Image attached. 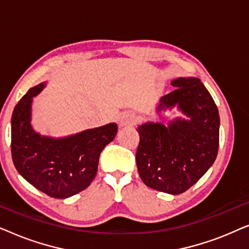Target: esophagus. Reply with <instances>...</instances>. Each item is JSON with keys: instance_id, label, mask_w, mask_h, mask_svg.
Instances as JSON below:
<instances>
[{"instance_id": "esophagus-1", "label": "esophagus", "mask_w": 249, "mask_h": 249, "mask_svg": "<svg viewBox=\"0 0 249 249\" xmlns=\"http://www.w3.org/2000/svg\"><path fill=\"white\" fill-rule=\"evenodd\" d=\"M134 121H135L134 115H131V114H124L120 118V120H119V124H120V127H124V125L132 124H134Z\"/></svg>"}]
</instances>
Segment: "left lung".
Masks as SVG:
<instances>
[{
    "label": "left lung",
    "instance_id": "8db88e82",
    "mask_svg": "<svg viewBox=\"0 0 249 249\" xmlns=\"http://www.w3.org/2000/svg\"><path fill=\"white\" fill-rule=\"evenodd\" d=\"M171 85L177 89L161 97L156 114L177 107L186 118H176L168 125L151 121L138 125L136 163L146 186L179 195L195 185L215 161L220 117L198 78L180 77Z\"/></svg>",
    "mask_w": 249,
    "mask_h": 249
}]
</instances>
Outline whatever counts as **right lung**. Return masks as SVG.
<instances>
[{
  "instance_id": "right-lung-1",
  "label": "right lung",
  "mask_w": 249,
  "mask_h": 249,
  "mask_svg": "<svg viewBox=\"0 0 249 249\" xmlns=\"http://www.w3.org/2000/svg\"><path fill=\"white\" fill-rule=\"evenodd\" d=\"M45 86L30 88L13 110L12 160L30 185L53 198H68L93 181L101 152L114 139L118 125L113 122L61 138L40 135L32 125V105Z\"/></svg>"
}]
</instances>
